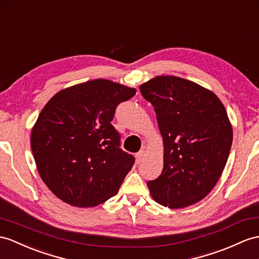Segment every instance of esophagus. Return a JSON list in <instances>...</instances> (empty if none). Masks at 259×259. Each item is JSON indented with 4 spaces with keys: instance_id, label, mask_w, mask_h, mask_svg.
<instances>
[{
    "instance_id": "esophagus-1",
    "label": "esophagus",
    "mask_w": 259,
    "mask_h": 259,
    "mask_svg": "<svg viewBox=\"0 0 259 259\" xmlns=\"http://www.w3.org/2000/svg\"><path fill=\"white\" fill-rule=\"evenodd\" d=\"M144 157H145V151L144 150H140L136 154V161L137 162H141L144 159Z\"/></svg>"
}]
</instances>
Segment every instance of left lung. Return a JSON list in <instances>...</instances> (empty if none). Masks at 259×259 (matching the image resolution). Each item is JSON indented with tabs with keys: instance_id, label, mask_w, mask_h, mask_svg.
Masks as SVG:
<instances>
[{
	"instance_id": "8db88e82",
	"label": "left lung",
	"mask_w": 259,
	"mask_h": 259,
	"mask_svg": "<svg viewBox=\"0 0 259 259\" xmlns=\"http://www.w3.org/2000/svg\"><path fill=\"white\" fill-rule=\"evenodd\" d=\"M140 90L155 108L163 140L161 175L147 182L151 197L170 209L199 202L217 185L230 155L233 130L223 103L175 75H158Z\"/></svg>"
}]
</instances>
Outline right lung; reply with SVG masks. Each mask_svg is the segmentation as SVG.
I'll return each instance as SVG.
<instances>
[{"label": "right lung", "instance_id": "add662e5", "mask_svg": "<svg viewBox=\"0 0 259 259\" xmlns=\"http://www.w3.org/2000/svg\"><path fill=\"white\" fill-rule=\"evenodd\" d=\"M134 88L96 79L61 90L48 101L31 130L40 178L56 197L79 207L105 202L133 167L111 124L116 106Z\"/></svg>", "mask_w": 259, "mask_h": 259}]
</instances>
